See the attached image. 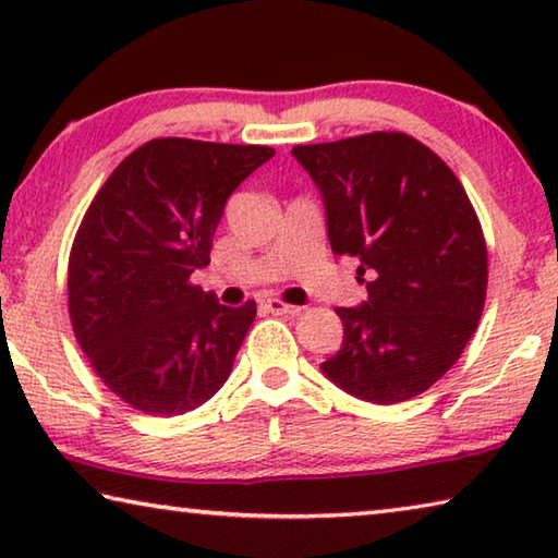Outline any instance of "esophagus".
<instances>
[{
    "label": "esophagus",
    "instance_id": "obj_1",
    "mask_svg": "<svg viewBox=\"0 0 558 558\" xmlns=\"http://www.w3.org/2000/svg\"><path fill=\"white\" fill-rule=\"evenodd\" d=\"M266 307L270 310V313H276V315H300L302 313V307H298V305H288V302H280V300H266Z\"/></svg>",
    "mask_w": 558,
    "mask_h": 558
}]
</instances>
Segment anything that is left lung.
Here are the masks:
<instances>
[{"label": "left lung", "instance_id": "1", "mask_svg": "<svg viewBox=\"0 0 558 558\" xmlns=\"http://www.w3.org/2000/svg\"><path fill=\"white\" fill-rule=\"evenodd\" d=\"M292 157L323 196L332 253L359 260L369 292L337 307L342 349L319 369L362 401H409L458 362L483 315L477 214L450 167L403 132L298 145Z\"/></svg>", "mask_w": 558, "mask_h": 558}]
</instances>
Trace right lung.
Here are the masks:
<instances>
[{
  "instance_id": "add662e5",
  "label": "right lung",
  "mask_w": 558,
  "mask_h": 558,
  "mask_svg": "<svg viewBox=\"0 0 558 558\" xmlns=\"http://www.w3.org/2000/svg\"><path fill=\"white\" fill-rule=\"evenodd\" d=\"M272 155L263 145L149 140L83 216L69 258L73 332L132 409L182 415L229 379L256 302L219 305L192 272L209 266L226 199Z\"/></svg>"
}]
</instances>
